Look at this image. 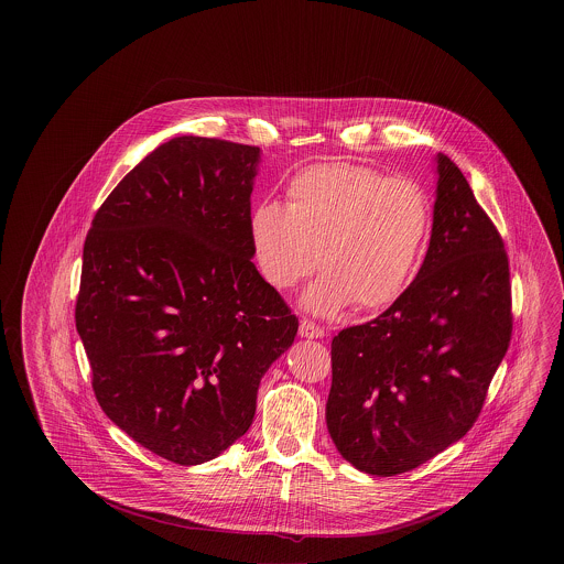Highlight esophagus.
Listing matches in <instances>:
<instances>
[{
  "label": "esophagus",
  "mask_w": 564,
  "mask_h": 564,
  "mask_svg": "<svg viewBox=\"0 0 564 564\" xmlns=\"http://www.w3.org/2000/svg\"><path fill=\"white\" fill-rule=\"evenodd\" d=\"M300 336L302 338H323L325 332H323V327H319V325L304 319V322L300 323Z\"/></svg>",
  "instance_id": "esophagus-1"
}]
</instances>
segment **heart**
<instances>
[{"label":"heart","mask_w":564,"mask_h":564,"mask_svg":"<svg viewBox=\"0 0 564 564\" xmlns=\"http://www.w3.org/2000/svg\"><path fill=\"white\" fill-rule=\"evenodd\" d=\"M288 198L258 203L247 224L269 285L294 290L319 264L325 274L304 295L315 315L352 302L376 308L402 294L430 235V200L419 184L334 162L297 173Z\"/></svg>","instance_id":"1"}]
</instances>
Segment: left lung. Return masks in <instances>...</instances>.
<instances>
[{
	"label": "left lung",
	"instance_id": "8db88e82",
	"mask_svg": "<svg viewBox=\"0 0 564 564\" xmlns=\"http://www.w3.org/2000/svg\"><path fill=\"white\" fill-rule=\"evenodd\" d=\"M430 249L382 315L332 340L325 421L345 460L395 476L458 442L476 423L511 338L503 241L460 169L435 156Z\"/></svg>",
	"mask_w": 564,
	"mask_h": 564
}]
</instances>
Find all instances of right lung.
I'll return each mask as SVG.
<instances>
[{
    "label": "right lung",
    "mask_w": 564,
    "mask_h": 564,
    "mask_svg": "<svg viewBox=\"0 0 564 564\" xmlns=\"http://www.w3.org/2000/svg\"><path fill=\"white\" fill-rule=\"evenodd\" d=\"M262 150L182 134L111 189L84 241L76 327L104 412L154 455L200 465L251 427L297 319L251 262Z\"/></svg>",
    "instance_id": "add662e5"
}]
</instances>
